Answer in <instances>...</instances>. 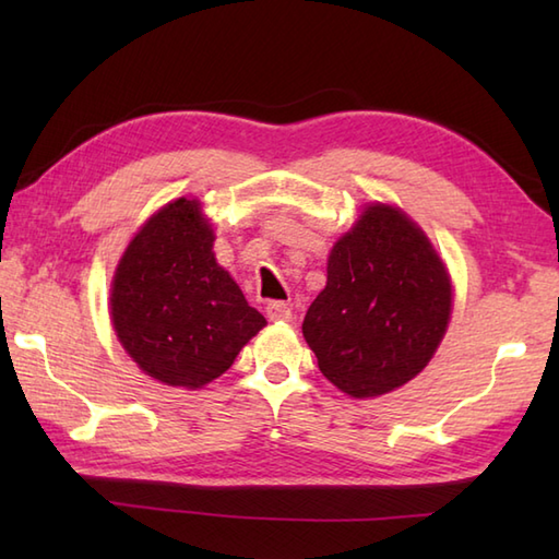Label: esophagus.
<instances>
[{
  "mask_svg": "<svg viewBox=\"0 0 559 559\" xmlns=\"http://www.w3.org/2000/svg\"><path fill=\"white\" fill-rule=\"evenodd\" d=\"M266 317L271 319V322H293V310L286 302H269Z\"/></svg>",
  "mask_w": 559,
  "mask_h": 559,
  "instance_id": "34e87169",
  "label": "esophagus"
}]
</instances>
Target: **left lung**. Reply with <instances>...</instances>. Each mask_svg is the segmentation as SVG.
Wrapping results in <instances>:
<instances>
[{"label": "left lung", "mask_w": 559, "mask_h": 559, "mask_svg": "<svg viewBox=\"0 0 559 559\" xmlns=\"http://www.w3.org/2000/svg\"><path fill=\"white\" fill-rule=\"evenodd\" d=\"M451 317V281L406 213L370 204L329 254L302 334L341 391L379 396L423 372Z\"/></svg>", "instance_id": "obj_1"}]
</instances>
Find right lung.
<instances>
[{
  "instance_id": "right-lung-1",
  "label": "right lung",
  "mask_w": 559,
  "mask_h": 559,
  "mask_svg": "<svg viewBox=\"0 0 559 559\" xmlns=\"http://www.w3.org/2000/svg\"><path fill=\"white\" fill-rule=\"evenodd\" d=\"M213 240L199 201L180 197L141 225L115 271V334L141 370L168 386H206L266 326L216 261Z\"/></svg>"
}]
</instances>
